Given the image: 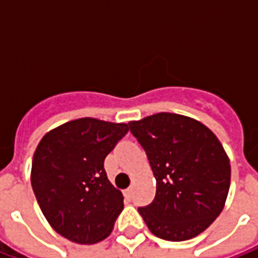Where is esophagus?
<instances>
[{
    "label": "esophagus",
    "instance_id": "34e87169",
    "mask_svg": "<svg viewBox=\"0 0 258 258\" xmlns=\"http://www.w3.org/2000/svg\"><path fill=\"white\" fill-rule=\"evenodd\" d=\"M124 195H125V198L131 199V198H133V186H130V188H127V189L124 190Z\"/></svg>",
    "mask_w": 258,
    "mask_h": 258
}]
</instances>
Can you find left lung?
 <instances>
[{"label": "left lung", "instance_id": "obj_1", "mask_svg": "<svg viewBox=\"0 0 258 258\" xmlns=\"http://www.w3.org/2000/svg\"><path fill=\"white\" fill-rule=\"evenodd\" d=\"M145 149L156 196L138 211L157 238L181 242L205 231L220 216L231 184V164L221 142L195 118L157 113L130 121Z\"/></svg>", "mask_w": 258, "mask_h": 258}]
</instances>
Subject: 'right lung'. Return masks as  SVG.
<instances>
[{
    "label": "right lung",
    "mask_w": 258,
    "mask_h": 258,
    "mask_svg": "<svg viewBox=\"0 0 258 258\" xmlns=\"http://www.w3.org/2000/svg\"><path fill=\"white\" fill-rule=\"evenodd\" d=\"M128 124L77 118L51 130L37 146L31 186L42 214L63 238L80 244L103 240L123 210V194L107 179L105 157Z\"/></svg>",
    "instance_id": "1"
}]
</instances>
